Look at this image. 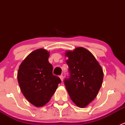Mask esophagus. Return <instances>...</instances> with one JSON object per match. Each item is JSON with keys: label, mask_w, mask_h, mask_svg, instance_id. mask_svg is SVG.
I'll list each match as a JSON object with an SVG mask.
<instances>
[{"label": "esophagus", "mask_w": 125, "mask_h": 125, "mask_svg": "<svg viewBox=\"0 0 125 125\" xmlns=\"http://www.w3.org/2000/svg\"><path fill=\"white\" fill-rule=\"evenodd\" d=\"M59 77H60V79H61V80H62V82H63V75H60Z\"/></svg>", "instance_id": "esophagus-1"}]
</instances>
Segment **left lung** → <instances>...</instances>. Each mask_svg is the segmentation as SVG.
Masks as SVG:
<instances>
[{"label": "left lung", "instance_id": "left-lung-1", "mask_svg": "<svg viewBox=\"0 0 125 125\" xmlns=\"http://www.w3.org/2000/svg\"><path fill=\"white\" fill-rule=\"evenodd\" d=\"M69 76L64 80L73 102L80 108L86 106L97 95L101 88L103 72L101 66L88 50L82 47L66 51Z\"/></svg>", "mask_w": 125, "mask_h": 125}]
</instances>
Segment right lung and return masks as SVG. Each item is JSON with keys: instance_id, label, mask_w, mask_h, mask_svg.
<instances>
[{"instance_id": "add662e5", "label": "right lung", "mask_w": 125, "mask_h": 125, "mask_svg": "<svg viewBox=\"0 0 125 125\" xmlns=\"http://www.w3.org/2000/svg\"><path fill=\"white\" fill-rule=\"evenodd\" d=\"M50 52L43 49L30 53L20 65L17 80L21 91L31 104L45 105L51 99L61 80L52 74Z\"/></svg>"}]
</instances>
